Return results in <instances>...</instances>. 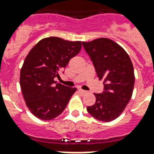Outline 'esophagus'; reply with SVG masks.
<instances>
[{"label":"esophagus","instance_id":"34e87169","mask_svg":"<svg viewBox=\"0 0 154 154\" xmlns=\"http://www.w3.org/2000/svg\"><path fill=\"white\" fill-rule=\"evenodd\" d=\"M78 92H79L81 95H84V94H87V91H86L84 90H82V89H79V90H78Z\"/></svg>","mask_w":154,"mask_h":154}]
</instances>
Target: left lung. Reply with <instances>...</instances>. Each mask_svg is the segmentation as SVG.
Instances as JSON below:
<instances>
[{
  "label": "left lung",
  "mask_w": 154,
  "mask_h": 154,
  "mask_svg": "<svg viewBox=\"0 0 154 154\" xmlns=\"http://www.w3.org/2000/svg\"><path fill=\"white\" fill-rule=\"evenodd\" d=\"M98 77L104 78L101 93L95 94L97 101L87 110L98 120L109 122L118 118L132 97L134 72L132 62L124 48L106 38L82 42Z\"/></svg>",
  "instance_id": "1"
}]
</instances>
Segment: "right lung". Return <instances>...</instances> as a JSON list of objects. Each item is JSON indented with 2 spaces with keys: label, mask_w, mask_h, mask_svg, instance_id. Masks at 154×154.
<instances>
[{
  "label": "right lung",
  "mask_w": 154,
  "mask_h": 154,
  "mask_svg": "<svg viewBox=\"0 0 154 154\" xmlns=\"http://www.w3.org/2000/svg\"><path fill=\"white\" fill-rule=\"evenodd\" d=\"M82 48L80 41L58 37L41 39L29 51L20 71V84L26 106L37 118L50 120L60 115L77 88L56 83L55 77Z\"/></svg>",
  "instance_id": "add662e5"
}]
</instances>
